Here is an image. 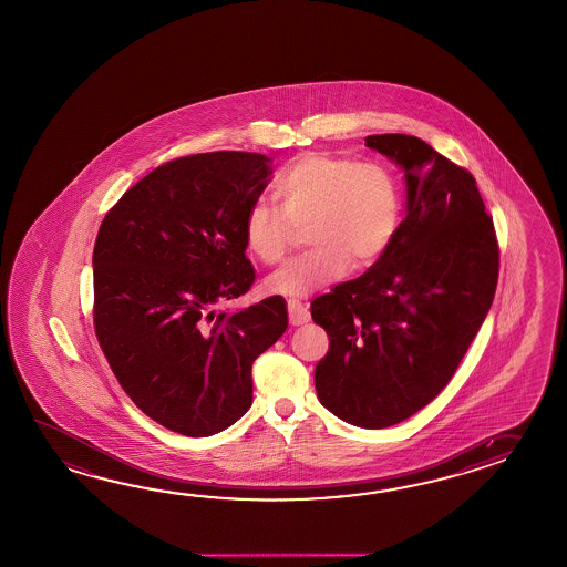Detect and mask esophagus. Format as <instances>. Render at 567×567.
<instances>
[{"label": "esophagus", "instance_id": "1", "mask_svg": "<svg viewBox=\"0 0 567 567\" xmlns=\"http://www.w3.org/2000/svg\"><path fill=\"white\" fill-rule=\"evenodd\" d=\"M309 319H311V315L307 311V307L302 305L301 301H295V299H290L289 301V321L290 326H305V323H309Z\"/></svg>", "mask_w": 567, "mask_h": 567}]
</instances>
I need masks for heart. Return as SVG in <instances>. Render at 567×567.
Instances as JSON below:
<instances>
[{
  "label": "heart",
  "mask_w": 567,
  "mask_h": 567,
  "mask_svg": "<svg viewBox=\"0 0 567 567\" xmlns=\"http://www.w3.org/2000/svg\"><path fill=\"white\" fill-rule=\"evenodd\" d=\"M277 207L256 202L244 219V244L262 265H277L297 227L311 250L266 280V290L307 297L340 280L348 268H370L389 252L403 221V190L380 163L305 152L272 178Z\"/></svg>",
  "instance_id": "obj_1"
}]
</instances>
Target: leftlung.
<instances>
[{
  "label": "left lung",
  "mask_w": 567,
  "mask_h": 567,
  "mask_svg": "<svg viewBox=\"0 0 567 567\" xmlns=\"http://www.w3.org/2000/svg\"><path fill=\"white\" fill-rule=\"evenodd\" d=\"M365 146L403 168L406 217L377 265L311 302L329 336L315 389L341 421L384 429L452 380L491 311L498 241L466 168L406 134L368 136Z\"/></svg>",
  "instance_id": "1"
}]
</instances>
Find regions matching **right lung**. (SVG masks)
<instances>
[{
    "label": "right lung",
    "mask_w": 567,
    "mask_h": 567,
    "mask_svg": "<svg viewBox=\"0 0 567 567\" xmlns=\"http://www.w3.org/2000/svg\"><path fill=\"white\" fill-rule=\"evenodd\" d=\"M272 161L203 152L154 168L101 221L93 321L117 382L144 415L209 437L252 406V364L287 331L282 297L215 307L252 287L244 219Z\"/></svg>",
    "instance_id": "right-lung-1"
}]
</instances>
